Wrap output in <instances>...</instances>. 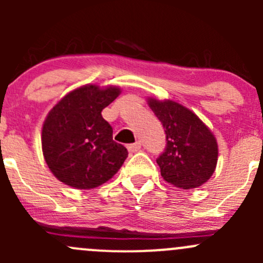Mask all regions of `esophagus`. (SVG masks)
Instances as JSON below:
<instances>
[{"label":"esophagus","instance_id":"obj_1","mask_svg":"<svg viewBox=\"0 0 263 263\" xmlns=\"http://www.w3.org/2000/svg\"><path fill=\"white\" fill-rule=\"evenodd\" d=\"M127 147H128L129 153H137V151L141 150V142L137 141V142H135V144L128 145V146H127Z\"/></svg>","mask_w":263,"mask_h":263}]
</instances>
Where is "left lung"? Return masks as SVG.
<instances>
[{"mask_svg":"<svg viewBox=\"0 0 263 263\" xmlns=\"http://www.w3.org/2000/svg\"><path fill=\"white\" fill-rule=\"evenodd\" d=\"M165 132V148L158 156L161 177L176 187L196 188L208 182L217 163V144L195 113L172 100H148Z\"/></svg>","mask_w":263,"mask_h":263,"instance_id":"1","label":"left lung"}]
</instances>
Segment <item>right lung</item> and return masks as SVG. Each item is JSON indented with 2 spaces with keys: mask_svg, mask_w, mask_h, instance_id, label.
I'll return each mask as SVG.
<instances>
[{
  "mask_svg": "<svg viewBox=\"0 0 263 263\" xmlns=\"http://www.w3.org/2000/svg\"><path fill=\"white\" fill-rule=\"evenodd\" d=\"M119 95V89L86 85L66 95L49 112L42 131L43 155L50 172L79 190L109 181L128 151L113 140V128L102 110Z\"/></svg>",
  "mask_w": 263,
  "mask_h": 263,
  "instance_id": "1",
  "label": "right lung"
}]
</instances>
